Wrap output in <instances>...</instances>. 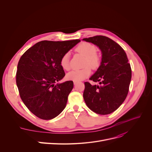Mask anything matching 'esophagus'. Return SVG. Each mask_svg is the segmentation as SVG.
Here are the masks:
<instances>
[{
	"label": "esophagus",
	"mask_w": 152,
	"mask_h": 152,
	"mask_svg": "<svg viewBox=\"0 0 152 152\" xmlns=\"http://www.w3.org/2000/svg\"><path fill=\"white\" fill-rule=\"evenodd\" d=\"M73 83H74L75 85H76V84L77 83V81H73Z\"/></svg>",
	"instance_id": "obj_1"
}]
</instances>
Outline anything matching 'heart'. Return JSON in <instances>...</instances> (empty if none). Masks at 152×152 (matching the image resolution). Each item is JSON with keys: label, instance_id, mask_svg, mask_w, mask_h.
I'll use <instances>...</instances> for the list:
<instances>
[{"label": "heart", "instance_id": "obj_1", "mask_svg": "<svg viewBox=\"0 0 152 152\" xmlns=\"http://www.w3.org/2000/svg\"><path fill=\"white\" fill-rule=\"evenodd\" d=\"M76 50L86 57L84 66L87 67L82 69L72 70L66 74V77L69 81L77 82L83 80L91 75V69L87 66H91L93 69H96L100 66V57L96 53V47L88 42H83L79 44ZM69 56V53H66L60 59V65L63 69L65 70L70 69Z\"/></svg>", "mask_w": 152, "mask_h": 152}]
</instances>
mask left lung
I'll return each instance as SVG.
<instances>
[{
    "label": "left lung",
    "mask_w": 152,
    "mask_h": 152,
    "mask_svg": "<svg viewBox=\"0 0 152 152\" xmlns=\"http://www.w3.org/2000/svg\"><path fill=\"white\" fill-rule=\"evenodd\" d=\"M83 40L98 46L102 53L99 68L89 79L101 86L84 83V101L94 112L110 114L120 107L128 94L132 76L129 60L123 48L108 37L95 36Z\"/></svg>",
    "instance_id": "8db88e82"
}]
</instances>
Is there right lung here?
I'll return each mask as SVG.
<instances>
[{"label":"right lung","mask_w":152,"mask_h":152,"mask_svg":"<svg viewBox=\"0 0 152 152\" xmlns=\"http://www.w3.org/2000/svg\"><path fill=\"white\" fill-rule=\"evenodd\" d=\"M80 41H42L21 57L16 83L24 104L37 117L49 120L65 109L73 82L56 84L65 75L60 59Z\"/></svg>","instance_id":"add662e5"}]
</instances>
